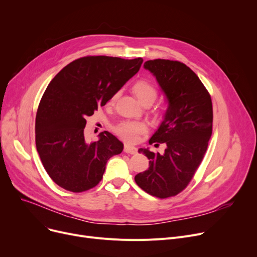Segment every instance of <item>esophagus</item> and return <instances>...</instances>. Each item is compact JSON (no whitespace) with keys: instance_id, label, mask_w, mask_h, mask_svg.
Wrapping results in <instances>:
<instances>
[{"instance_id":"obj_1","label":"esophagus","mask_w":257,"mask_h":257,"mask_svg":"<svg viewBox=\"0 0 257 257\" xmlns=\"http://www.w3.org/2000/svg\"><path fill=\"white\" fill-rule=\"evenodd\" d=\"M124 152L128 153V154H137L138 153V149H137L136 147H132L130 145H125Z\"/></svg>"}]
</instances>
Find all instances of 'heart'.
I'll return each instance as SVG.
<instances>
[{"instance_id":"obj_1","label":"heart","mask_w":257,"mask_h":257,"mask_svg":"<svg viewBox=\"0 0 257 257\" xmlns=\"http://www.w3.org/2000/svg\"><path fill=\"white\" fill-rule=\"evenodd\" d=\"M132 91L138 97V99L143 103H153L157 96L158 90L156 86L150 82L149 80L141 79L136 81L132 85ZM117 98V94H113V96L109 100V104H113ZM115 133L117 136L128 143H136L139 141L140 137L146 131V125L142 121L138 120H125L119 123L115 127Z\"/></svg>"}]
</instances>
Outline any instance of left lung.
I'll return each instance as SVG.
<instances>
[{"instance_id": "left-lung-1", "label": "left lung", "mask_w": 257, "mask_h": 257, "mask_svg": "<svg viewBox=\"0 0 257 257\" xmlns=\"http://www.w3.org/2000/svg\"><path fill=\"white\" fill-rule=\"evenodd\" d=\"M144 67L156 78L168 100L164 120L149 144H166L164 154L140 149L149 169L134 180L146 193L165 199L182 192L203 159L212 132L210 94L199 77L184 63L154 59Z\"/></svg>"}]
</instances>
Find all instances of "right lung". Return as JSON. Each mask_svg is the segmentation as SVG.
I'll list each match as a JSON object with an SVG mask.
<instances>
[{"mask_svg": "<svg viewBox=\"0 0 257 257\" xmlns=\"http://www.w3.org/2000/svg\"><path fill=\"white\" fill-rule=\"evenodd\" d=\"M143 58L86 56L64 66L49 83L35 118V144L43 166L60 187L81 193L96 186L107 160L124 145L108 131L84 137L86 117L104 106L136 75Z\"/></svg>", "mask_w": 257, "mask_h": 257, "instance_id": "add662e5", "label": "right lung"}]
</instances>
